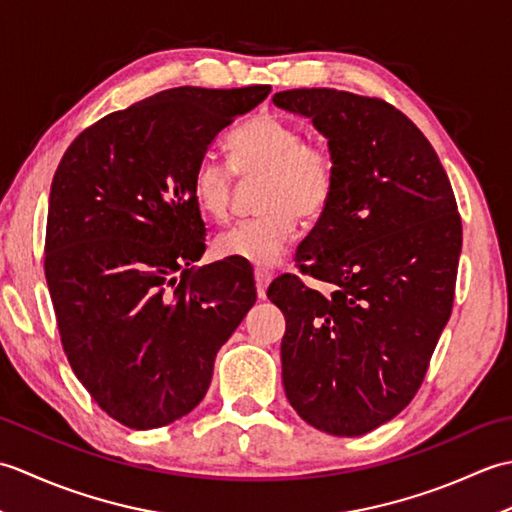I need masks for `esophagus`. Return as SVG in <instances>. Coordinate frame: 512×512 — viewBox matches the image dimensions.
Wrapping results in <instances>:
<instances>
[{
  "label": "esophagus",
  "instance_id": "34e87169",
  "mask_svg": "<svg viewBox=\"0 0 512 512\" xmlns=\"http://www.w3.org/2000/svg\"><path fill=\"white\" fill-rule=\"evenodd\" d=\"M270 279H273V275L266 273V270H255V284H257V297L259 299H266V288L270 284Z\"/></svg>",
  "mask_w": 512,
  "mask_h": 512
}]
</instances>
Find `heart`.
<instances>
[{
  "mask_svg": "<svg viewBox=\"0 0 512 512\" xmlns=\"http://www.w3.org/2000/svg\"><path fill=\"white\" fill-rule=\"evenodd\" d=\"M231 165L204 156L191 173L198 209L224 220L231 211L235 176L259 180L253 220L228 228L215 239V255L270 268L284 255L301 222H314L328 209L336 189V158L323 140L303 138L299 125L275 114H257L226 140Z\"/></svg>",
  "mask_w": 512,
  "mask_h": 512,
  "instance_id": "1",
  "label": "heart"
}]
</instances>
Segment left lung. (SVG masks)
Wrapping results in <instances>:
<instances>
[{
	"label": "left lung",
	"instance_id": "1",
	"mask_svg": "<svg viewBox=\"0 0 512 512\" xmlns=\"http://www.w3.org/2000/svg\"><path fill=\"white\" fill-rule=\"evenodd\" d=\"M312 118L336 158L332 202L297 248L303 275L268 299L284 312V389L299 416L354 438L405 409L451 317L462 220L447 171L409 118L374 96L330 88L277 92Z\"/></svg>",
	"mask_w": 512,
	"mask_h": 512
}]
</instances>
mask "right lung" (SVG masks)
<instances>
[{"label": "right lung", "mask_w": 512, "mask_h": 512, "mask_svg": "<svg viewBox=\"0 0 512 512\" xmlns=\"http://www.w3.org/2000/svg\"><path fill=\"white\" fill-rule=\"evenodd\" d=\"M270 85L173 88L74 138L52 178L48 290L72 372L129 429L200 405L215 354L257 299L239 259L193 266L206 228L191 173L213 138Z\"/></svg>", "instance_id": "obj_1"}]
</instances>
